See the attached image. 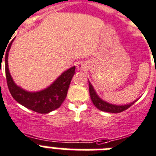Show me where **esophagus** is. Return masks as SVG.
<instances>
[{
	"instance_id": "34e87169",
	"label": "esophagus",
	"mask_w": 156,
	"mask_h": 156,
	"mask_svg": "<svg viewBox=\"0 0 156 156\" xmlns=\"http://www.w3.org/2000/svg\"><path fill=\"white\" fill-rule=\"evenodd\" d=\"M76 67L79 71H84L86 69V65H85L84 62H80L76 64Z\"/></svg>"
}]
</instances>
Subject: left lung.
Instances as JSON below:
<instances>
[{
	"instance_id": "8db88e82",
	"label": "left lung",
	"mask_w": 156,
	"mask_h": 156,
	"mask_svg": "<svg viewBox=\"0 0 156 156\" xmlns=\"http://www.w3.org/2000/svg\"><path fill=\"white\" fill-rule=\"evenodd\" d=\"M89 94H90V98L93 103L94 104V106L97 107L98 109L102 112H110V113H119L125 111L128 109L129 107L132 106L135 102H137V100H135L133 102L127 105H114L111 104L109 102H107L101 99L98 94H96L94 87L92 86V84L90 82H89Z\"/></svg>"
}]
</instances>
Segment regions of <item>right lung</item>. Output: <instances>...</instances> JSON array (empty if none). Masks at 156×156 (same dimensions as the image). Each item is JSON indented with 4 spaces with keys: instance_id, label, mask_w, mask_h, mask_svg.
<instances>
[{
    "instance_id": "obj_1",
    "label": "right lung",
    "mask_w": 156,
    "mask_h": 156,
    "mask_svg": "<svg viewBox=\"0 0 156 156\" xmlns=\"http://www.w3.org/2000/svg\"><path fill=\"white\" fill-rule=\"evenodd\" d=\"M13 41L9 44L5 54V76L12 97L23 107L41 114H46L58 109L67 97L76 67H71L63 72L46 89L38 92L26 91L14 83L8 67V54Z\"/></svg>"
}]
</instances>
